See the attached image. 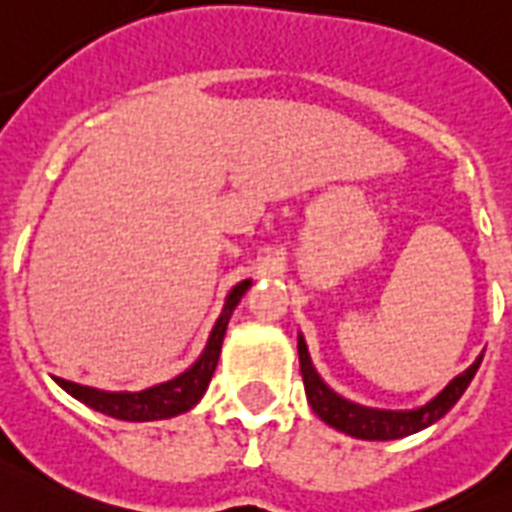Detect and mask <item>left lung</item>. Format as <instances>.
Masks as SVG:
<instances>
[{"instance_id":"obj_1","label":"left lung","mask_w":512,"mask_h":512,"mask_svg":"<svg viewBox=\"0 0 512 512\" xmlns=\"http://www.w3.org/2000/svg\"><path fill=\"white\" fill-rule=\"evenodd\" d=\"M298 358H301V374H303V387H306V398L311 411L316 416L327 421L329 426H335L337 432H345L356 439H400L408 437V434H416L426 426H432L434 421L445 416L450 408L460 400V395L466 392V387L471 384L474 374L481 366V353L471 366H468L463 374L447 384L445 390L439 392L437 398H432L421 408H413V411H382V408H366V405L350 403V400L340 398L332 387L324 384V379L316 374L311 356H308L306 340L303 335H298Z\"/></svg>"}]
</instances>
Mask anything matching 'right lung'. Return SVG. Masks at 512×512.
Here are the masks:
<instances>
[{"label":"right lung","instance_id":"add662e5","mask_svg":"<svg viewBox=\"0 0 512 512\" xmlns=\"http://www.w3.org/2000/svg\"><path fill=\"white\" fill-rule=\"evenodd\" d=\"M248 287H251V280H243L232 287L230 295L225 298V308H222L217 324L211 329L204 353L180 377L154 384V387L141 392H104L67 382V379H57V384L65 392H70L75 400L86 403L88 408L107 413L112 418H120V421H159V418H172L177 413L190 411L198 400L204 398L206 387H209L211 377H214L219 350H222V340H225L227 332V322H230L232 311L240 303V298L246 295Z\"/></svg>","mask_w":512,"mask_h":512}]
</instances>
